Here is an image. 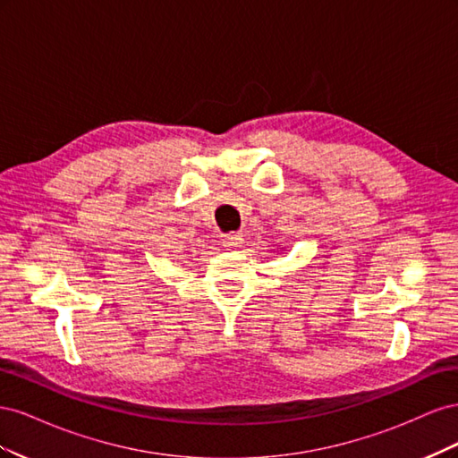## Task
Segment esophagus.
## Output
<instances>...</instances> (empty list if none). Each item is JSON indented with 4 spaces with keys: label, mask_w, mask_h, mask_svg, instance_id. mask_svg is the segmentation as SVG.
<instances>
[{
    "label": "esophagus",
    "mask_w": 458,
    "mask_h": 458,
    "mask_svg": "<svg viewBox=\"0 0 458 458\" xmlns=\"http://www.w3.org/2000/svg\"><path fill=\"white\" fill-rule=\"evenodd\" d=\"M221 242H224V246H227V248H237L244 242V239H242L241 233H227V234H224Z\"/></svg>",
    "instance_id": "obj_1"
}]
</instances>
